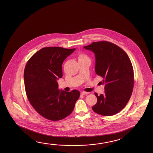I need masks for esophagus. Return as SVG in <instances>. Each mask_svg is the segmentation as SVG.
<instances>
[{"mask_svg":"<svg viewBox=\"0 0 153 153\" xmlns=\"http://www.w3.org/2000/svg\"><path fill=\"white\" fill-rule=\"evenodd\" d=\"M88 93H89V92H88L83 91V92H81V94H82V95H85V94H88Z\"/></svg>","mask_w":153,"mask_h":153,"instance_id":"1","label":"esophagus"}]
</instances>
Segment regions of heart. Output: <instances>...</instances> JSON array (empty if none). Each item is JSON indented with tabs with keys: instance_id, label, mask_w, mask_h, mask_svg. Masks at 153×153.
Listing matches in <instances>:
<instances>
[{
	"instance_id": "b5f03b06",
	"label": "heart",
	"mask_w": 153,
	"mask_h": 153,
	"mask_svg": "<svg viewBox=\"0 0 153 153\" xmlns=\"http://www.w3.org/2000/svg\"><path fill=\"white\" fill-rule=\"evenodd\" d=\"M85 57H86V56L84 54H81L79 55V56H78V60L80 59H82V58H85Z\"/></svg>"
}]
</instances>
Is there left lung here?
<instances>
[{
	"instance_id": "obj_1",
	"label": "left lung",
	"mask_w": 153,
	"mask_h": 153,
	"mask_svg": "<svg viewBox=\"0 0 153 153\" xmlns=\"http://www.w3.org/2000/svg\"><path fill=\"white\" fill-rule=\"evenodd\" d=\"M95 54V73L103 78L105 93L98 95L92 110L101 115H114L124 108L134 85L132 65L128 54L115 44L107 41L93 42L84 47Z\"/></svg>"
}]
</instances>
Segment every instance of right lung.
Returning a JSON list of instances; mask_svg holds the SVG:
<instances>
[{
    "instance_id": "1",
    "label": "right lung",
    "mask_w": 153,
    "mask_h": 153,
    "mask_svg": "<svg viewBox=\"0 0 153 153\" xmlns=\"http://www.w3.org/2000/svg\"><path fill=\"white\" fill-rule=\"evenodd\" d=\"M75 50L61 47L44 48L30 58L24 71L25 92L36 111L48 120H61L73 112L79 91L58 90L62 65Z\"/></svg>"
}]
</instances>
